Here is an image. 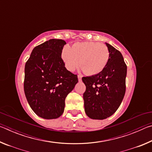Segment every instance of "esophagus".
<instances>
[{
  "mask_svg": "<svg viewBox=\"0 0 152 152\" xmlns=\"http://www.w3.org/2000/svg\"><path fill=\"white\" fill-rule=\"evenodd\" d=\"M82 76L81 75H78V81H81L82 80Z\"/></svg>",
  "mask_w": 152,
  "mask_h": 152,
  "instance_id": "obj_1",
  "label": "esophagus"
}]
</instances>
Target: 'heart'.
Masks as SVG:
<instances>
[{
  "instance_id": "b5f03b06",
  "label": "heart",
  "mask_w": 152,
  "mask_h": 152,
  "mask_svg": "<svg viewBox=\"0 0 152 152\" xmlns=\"http://www.w3.org/2000/svg\"><path fill=\"white\" fill-rule=\"evenodd\" d=\"M109 58L107 46L94 42L75 43L72 48L65 46L61 51V58L67 70L73 72L79 65L83 72L90 76L101 72Z\"/></svg>"
}]
</instances>
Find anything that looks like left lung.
Listing matches in <instances>:
<instances>
[{"label": "left lung", "mask_w": 152, "mask_h": 152, "mask_svg": "<svg viewBox=\"0 0 152 152\" xmlns=\"http://www.w3.org/2000/svg\"><path fill=\"white\" fill-rule=\"evenodd\" d=\"M110 52L107 66L101 72L82 78L86 85L83 94L84 110L92 119H104L119 107L126 90L127 65L121 53L106 43Z\"/></svg>", "instance_id": "8db88e82"}]
</instances>
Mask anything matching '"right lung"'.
<instances>
[{"label": "right lung", "instance_id": "obj_1", "mask_svg": "<svg viewBox=\"0 0 152 152\" xmlns=\"http://www.w3.org/2000/svg\"><path fill=\"white\" fill-rule=\"evenodd\" d=\"M65 44L62 39L47 41L35 47L25 64V96L35 114L43 119H56L62 115L67 95L78 82L61 58Z\"/></svg>", "mask_w": 152, "mask_h": 152}]
</instances>
